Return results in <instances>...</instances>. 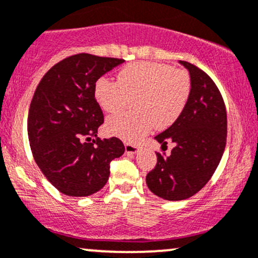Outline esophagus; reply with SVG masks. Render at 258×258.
Returning <instances> with one entry per match:
<instances>
[{
	"label": "esophagus",
	"instance_id": "esophagus-1",
	"mask_svg": "<svg viewBox=\"0 0 258 258\" xmlns=\"http://www.w3.org/2000/svg\"><path fill=\"white\" fill-rule=\"evenodd\" d=\"M125 151L127 154H136L138 151V147L137 145H133V144H126Z\"/></svg>",
	"mask_w": 258,
	"mask_h": 258
}]
</instances>
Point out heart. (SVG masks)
Listing matches in <instances>:
<instances>
[{
	"mask_svg": "<svg viewBox=\"0 0 258 258\" xmlns=\"http://www.w3.org/2000/svg\"><path fill=\"white\" fill-rule=\"evenodd\" d=\"M191 94L190 74L185 70L154 61L131 62L117 73V82L97 80L95 96L101 108L110 114L128 108L135 111L111 116L107 131L126 142H136L155 126H172L184 111Z\"/></svg>",
	"mask_w": 258,
	"mask_h": 258,
	"instance_id": "heart-1",
	"label": "heart"
}]
</instances>
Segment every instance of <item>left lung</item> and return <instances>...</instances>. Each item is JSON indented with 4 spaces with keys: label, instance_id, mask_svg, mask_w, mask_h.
<instances>
[{
    "label": "left lung",
    "instance_id": "obj_1",
    "mask_svg": "<svg viewBox=\"0 0 258 258\" xmlns=\"http://www.w3.org/2000/svg\"><path fill=\"white\" fill-rule=\"evenodd\" d=\"M190 73L191 94L178 120L155 139L167 147L168 156L156 153L157 163L147 174L153 194L167 201L196 195L218 168L227 138V113L218 86L206 72L180 61Z\"/></svg>",
    "mask_w": 258,
    "mask_h": 258
}]
</instances>
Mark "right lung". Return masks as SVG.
Segmentation results:
<instances>
[{
  "mask_svg": "<svg viewBox=\"0 0 258 258\" xmlns=\"http://www.w3.org/2000/svg\"><path fill=\"white\" fill-rule=\"evenodd\" d=\"M122 62L77 54L52 66L37 86L27 119L30 147L45 178L66 196L101 190L110 162L125 153L119 138L97 137L104 117L95 98L96 82Z\"/></svg>",
  "mask_w": 258,
  "mask_h": 258,
  "instance_id": "obj_1",
  "label": "right lung"
}]
</instances>
